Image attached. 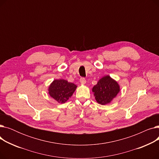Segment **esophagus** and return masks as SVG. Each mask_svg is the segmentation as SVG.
I'll return each instance as SVG.
<instances>
[{
  "label": "esophagus",
  "mask_w": 159,
  "mask_h": 159,
  "mask_svg": "<svg viewBox=\"0 0 159 159\" xmlns=\"http://www.w3.org/2000/svg\"><path fill=\"white\" fill-rule=\"evenodd\" d=\"M80 82L82 84H85L86 83V80L84 78H81L80 79Z\"/></svg>",
  "instance_id": "1"
}]
</instances>
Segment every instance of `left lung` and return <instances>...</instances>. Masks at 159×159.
<instances>
[{
	"label": "left lung",
	"mask_w": 159,
	"mask_h": 159,
	"mask_svg": "<svg viewBox=\"0 0 159 159\" xmlns=\"http://www.w3.org/2000/svg\"><path fill=\"white\" fill-rule=\"evenodd\" d=\"M120 85L110 75H105L92 88L96 101L101 105L110 104L120 92Z\"/></svg>",
	"instance_id": "left-lung-1"
}]
</instances>
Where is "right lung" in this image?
Returning <instances> with one entry per match:
<instances>
[{
	"label": "right lung",
	"instance_id": "add662e5",
	"mask_svg": "<svg viewBox=\"0 0 159 159\" xmlns=\"http://www.w3.org/2000/svg\"><path fill=\"white\" fill-rule=\"evenodd\" d=\"M77 85L64 79H55L48 88L49 96L61 104L65 103L72 96Z\"/></svg>",
	"mask_w": 159,
	"mask_h": 159
}]
</instances>
